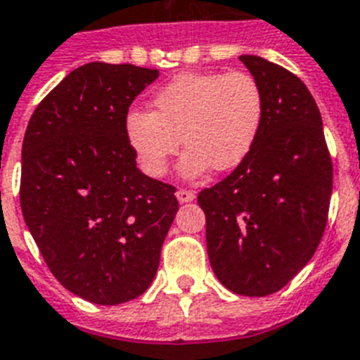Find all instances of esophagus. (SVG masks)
Here are the masks:
<instances>
[{"label":"esophagus","mask_w":360,"mask_h":360,"mask_svg":"<svg viewBox=\"0 0 360 360\" xmlns=\"http://www.w3.org/2000/svg\"><path fill=\"white\" fill-rule=\"evenodd\" d=\"M175 195H177V201H179V203H190V201H194L195 198L194 192H190V190H177Z\"/></svg>","instance_id":"esophagus-1"}]
</instances>
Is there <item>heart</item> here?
Returning <instances> with one entry per match:
<instances>
[{
    "instance_id": "obj_1",
    "label": "heart",
    "mask_w": 360,
    "mask_h": 360,
    "mask_svg": "<svg viewBox=\"0 0 360 360\" xmlns=\"http://www.w3.org/2000/svg\"><path fill=\"white\" fill-rule=\"evenodd\" d=\"M153 109L131 110L125 118V136L140 168L162 177L183 136L188 150L179 172L195 179L210 166L227 172L248 159L261 131L264 98L246 72H190L155 94Z\"/></svg>"
}]
</instances>
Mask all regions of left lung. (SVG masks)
<instances>
[{
	"mask_svg": "<svg viewBox=\"0 0 360 360\" xmlns=\"http://www.w3.org/2000/svg\"><path fill=\"white\" fill-rule=\"evenodd\" d=\"M264 98L248 159L198 203L205 212L212 271L240 296L281 290L322 240L333 165L322 116L303 81L257 55H240Z\"/></svg>",
	"mask_w": 360,
	"mask_h": 360,
	"instance_id": "1",
	"label": "left lung"
}]
</instances>
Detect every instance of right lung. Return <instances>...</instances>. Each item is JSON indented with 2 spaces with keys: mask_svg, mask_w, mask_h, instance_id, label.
Listing matches in <instances>:
<instances>
[{
  "mask_svg": "<svg viewBox=\"0 0 360 360\" xmlns=\"http://www.w3.org/2000/svg\"><path fill=\"white\" fill-rule=\"evenodd\" d=\"M157 77L83 64L40 101L23 136V220L57 281L90 303L148 290L179 210L174 186L136 168L125 136L129 105Z\"/></svg>",
  "mask_w": 360,
  "mask_h": 360,
  "instance_id": "1",
  "label": "right lung"
}]
</instances>
